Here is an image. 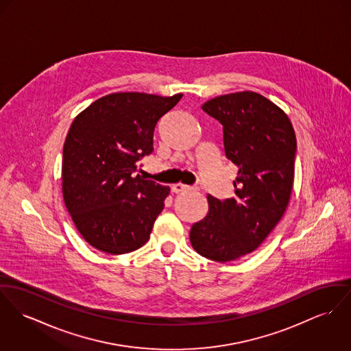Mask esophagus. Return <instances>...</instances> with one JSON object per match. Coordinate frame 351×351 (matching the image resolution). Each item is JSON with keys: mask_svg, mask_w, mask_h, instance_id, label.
Wrapping results in <instances>:
<instances>
[{"mask_svg": "<svg viewBox=\"0 0 351 351\" xmlns=\"http://www.w3.org/2000/svg\"><path fill=\"white\" fill-rule=\"evenodd\" d=\"M192 189V187L186 186V184H182V183H176V184H173V186H172V192H175V193H180V192H183V191H187V189Z\"/></svg>", "mask_w": 351, "mask_h": 351, "instance_id": "esophagus-1", "label": "esophagus"}]
</instances>
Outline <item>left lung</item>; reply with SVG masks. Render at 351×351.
<instances>
[{
    "label": "left lung",
    "mask_w": 351,
    "mask_h": 351,
    "mask_svg": "<svg viewBox=\"0 0 351 351\" xmlns=\"http://www.w3.org/2000/svg\"><path fill=\"white\" fill-rule=\"evenodd\" d=\"M202 109L223 125L226 156L239 171L234 197L207 196L208 213L191 227L189 241L202 256L226 263L256 250L285 214L297 137L289 116L255 92L217 96Z\"/></svg>",
    "instance_id": "8db88e82"
}]
</instances>
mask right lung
Wrapping results in <instances>:
<instances>
[{"mask_svg": "<svg viewBox=\"0 0 351 351\" xmlns=\"http://www.w3.org/2000/svg\"><path fill=\"white\" fill-rule=\"evenodd\" d=\"M183 97L110 93L76 116L62 149V196L81 237L121 255L149 239L169 187L136 175L159 119Z\"/></svg>", "mask_w": 351, "mask_h": 351, "instance_id": "right-lung-1", "label": "right lung"}]
</instances>
